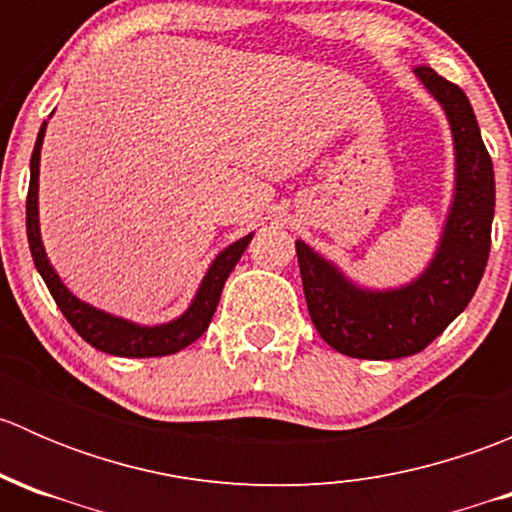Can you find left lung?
Here are the masks:
<instances>
[{
    "instance_id": "obj_1",
    "label": "left lung",
    "mask_w": 512,
    "mask_h": 512,
    "mask_svg": "<svg viewBox=\"0 0 512 512\" xmlns=\"http://www.w3.org/2000/svg\"><path fill=\"white\" fill-rule=\"evenodd\" d=\"M416 76L446 111L456 146V195L436 257L418 280L371 292L297 240L304 299L319 337L354 359H401L423 352L476 294L488 265L495 175L471 101L428 66Z\"/></svg>"
}]
</instances>
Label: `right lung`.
<instances>
[{
  "label": "right lung",
  "instance_id": "add662e5",
  "mask_svg": "<svg viewBox=\"0 0 512 512\" xmlns=\"http://www.w3.org/2000/svg\"><path fill=\"white\" fill-rule=\"evenodd\" d=\"M44 133H46V123H41L39 136H36L34 153H32V178H29V195H27V237H29V250H32L36 270H39V275L44 277L46 287H49L54 302L59 304L66 322L79 332V337L84 339V342H89L91 347L98 349V352H106L113 356H131V359L175 354L180 352V349L188 347V344H193L198 337H203L210 319H213L215 309H218L220 292H223L227 275H230L232 267L237 265V260L242 257L245 247L250 245L252 235L232 242L230 247H225V250L215 257L208 275H205L203 282H200V289L198 294H195L193 304H190L188 312H185L183 317L173 319V322L168 324H160V327H141V324H133L128 322V319L101 312V309L76 299L74 294L64 287V282L59 280L54 267L49 265V257H46L44 245H41L39 156H41V141H44Z\"/></svg>",
  "mask_w": 512,
  "mask_h": 512
}]
</instances>
